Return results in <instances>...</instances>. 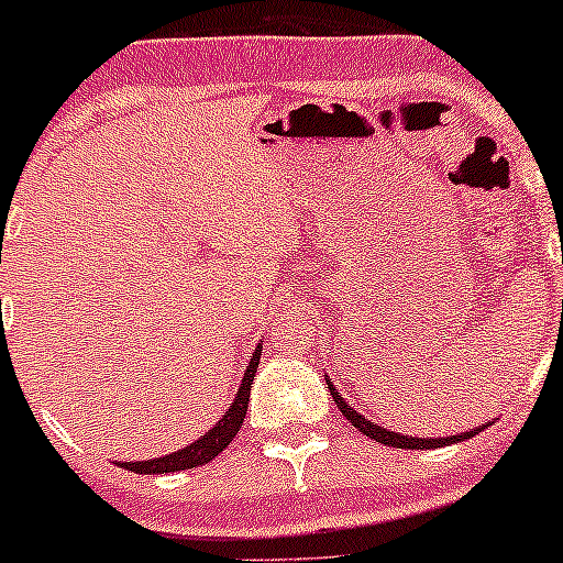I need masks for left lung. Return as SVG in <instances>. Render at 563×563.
Returning <instances> with one entry per match:
<instances>
[{
  "label": "left lung",
  "instance_id": "1",
  "mask_svg": "<svg viewBox=\"0 0 563 563\" xmlns=\"http://www.w3.org/2000/svg\"><path fill=\"white\" fill-rule=\"evenodd\" d=\"M327 387H329V391H332V400H334V406H338L340 411H343V417L349 419V422L354 424V428L360 430V433L371 435V439H373V441H378V444L397 446V450H435V446H450V444H455V441L471 439V435H476V433H479V430H482V428H476V430H468V433L446 435V439H417V435H402V433H391V430H387V428H378V424H373L371 419H365V417H362L360 411H354V408H351L349 402H345L343 397H340V391L334 389V384L329 382V378H327Z\"/></svg>",
  "mask_w": 563,
  "mask_h": 563
}]
</instances>
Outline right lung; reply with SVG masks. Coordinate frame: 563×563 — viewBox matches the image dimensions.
<instances>
[{
	"mask_svg": "<svg viewBox=\"0 0 563 563\" xmlns=\"http://www.w3.org/2000/svg\"><path fill=\"white\" fill-rule=\"evenodd\" d=\"M261 349H264V345L258 343V349L253 351V360H250L245 378H242L234 402H231L229 411L223 413V419H220V422L214 424L207 435H201V439L192 441L190 446H185V450H179V452H172V455H166V457L135 460V463H119V465L128 471H133V474H172V471L196 468V465H203V463H209L212 457H218L220 452H223L225 446L234 441V435L240 433L242 422H245L250 384H253V378H255V367H258Z\"/></svg>",
	"mask_w": 563,
	"mask_h": 563,
	"instance_id": "right-lung-1",
	"label": "right lung"
}]
</instances>
